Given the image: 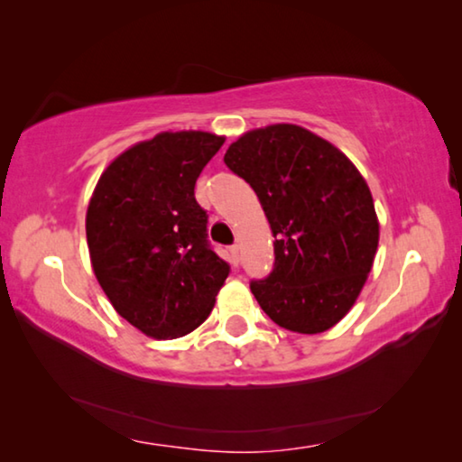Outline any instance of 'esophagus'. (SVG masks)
Instances as JSON below:
<instances>
[{
  "label": "esophagus",
  "instance_id": "obj_1",
  "mask_svg": "<svg viewBox=\"0 0 462 462\" xmlns=\"http://www.w3.org/2000/svg\"><path fill=\"white\" fill-rule=\"evenodd\" d=\"M228 259H230V263L234 264V267H236V264H238V246H230L228 248Z\"/></svg>",
  "mask_w": 462,
  "mask_h": 462
}]
</instances>
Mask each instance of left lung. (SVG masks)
I'll return each instance as SVG.
<instances>
[{"mask_svg": "<svg viewBox=\"0 0 462 462\" xmlns=\"http://www.w3.org/2000/svg\"><path fill=\"white\" fill-rule=\"evenodd\" d=\"M224 162L253 187L275 236V269L250 283L259 306L285 330H330L361 295L379 246L361 171L297 124L245 132Z\"/></svg>", "mask_w": 462, "mask_h": 462, "instance_id": "left-lung-1", "label": "left lung"}]
</instances>
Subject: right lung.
<instances>
[{"instance_id": "right-lung-1", "label": "right lung", "mask_w": 462, "mask_h": 462, "mask_svg": "<svg viewBox=\"0 0 462 462\" xmlns=\"http://www.w3.org/2000/svg\"><path fill=\"white\" fill-rule=\"evenodd\" d=\"M224 136L161 132L109 162L85 232L93 273L114 310L156 340L193 332L214 310L230 267L208 245L195 181Z\"/></svg>"}]
</instances>
